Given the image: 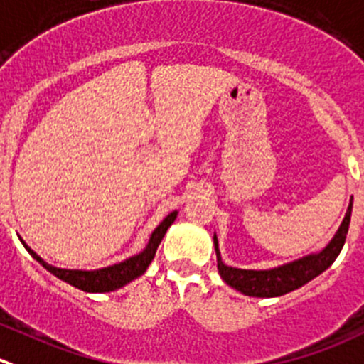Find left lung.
<instances>
[{
    "label": "left lung",
    "mask_w": 364,
    "mask_h": 364,
    "mask_svg": "<svg viewBox=\"0 0 364 364\" xmlns=\"http://www.w3.org/2000/svg\"><path fill=\"white\" fill-rule=\"evenodd\" d=\"M352 215V199L347 208L343 222L338 228L336 235L333 236L329 243L323 247L320 252L308 254L304 257L291 261V263L281 264L276 268H268V270H245V268L229 267L222 261L220 250H218L217 235H213L215 252H217V268L222 279L225 284L238 290L240 294L249 295V297H281L284 294L297 290L304 287L316 276H320L323 270L334 263L338 254L343 249L345 238L348 232V224H350Z\"/></svg>",
    "instance_id": "1"
}]
</instances>
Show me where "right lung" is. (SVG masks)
Listing matches in <instances>:
<instances>
[{"mask_svg":"<svg viewBox=\"0 0 364 364\" xmlns=\"http://www.w3.org/2000/svg\"><path fill=\"white\" fill-rule=\"evenodd\" d=\"M176 217H178V211H172V213H168L167 217L160 222V225L153 231V235H151L149 242H147L146 249H144L142 252L135 254V256L128 257V259L121 261V263L110 264V267L105 268H97V270H69V268L53 267V264L46 263L35 250H31L23 240H21V242L26 247L28 252L33 256V259H37L46 270L51 272L53 276H56L58 279L65 281L70 287L77 288V290L88 291V294H107V291L119 290V288L126 287V284L132 283L133 279L142 276L144 272L147 270V267L151 264V261L154 259L158 245L161 243L165 232L171 228L172 222L176 220Z\"/></svg>","mask_w":364,"mask_h":364,"instance_id":"right-lung-1","label":"right lung"}]
</instances>
